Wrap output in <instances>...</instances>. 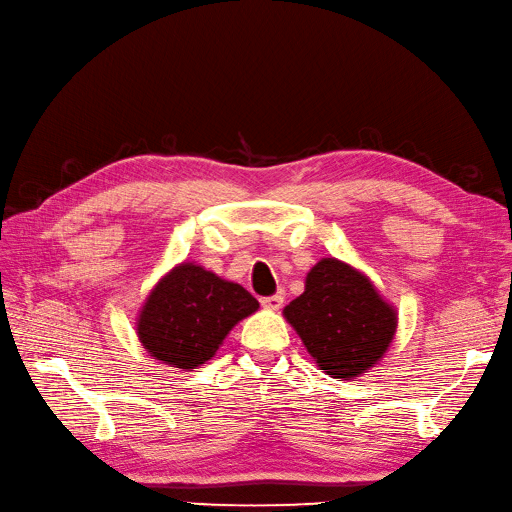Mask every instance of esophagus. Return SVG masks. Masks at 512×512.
<instances>
[{
  "label": "esophagus",
  "mask_w": 512,
  "mask_h": 512,
  "mask_svg": "<svg viewBox=\"0 0 512 512\" xmlns=\"http://www.w3.org/2000/svg\"><path fill=\"white\" fill-rule=\"evenodd\" d=\"M260 305L267 307V309H280L284 305V297H282V294H273V297H262Z\"/></svg>",
  "instance_id": "1"
}]
</instances>
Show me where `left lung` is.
<instances>
[{
  "label": "left lung",
  "instance_id": "1",
  "mask_svg": "<svg viewBox=\"0 0 512 512\" xmlns=\"http://www.w3.org/2000/svg\"><path fill=\"white\" fill-rule=\"evenodd\" d=\"M307 352L331 378H356L374 367L397 329L395 309L346 262L322 258L305 292L284 309Z\"/></svg>",
  "mask_w": 512,
  "mask_h": 512
}]
</instances>
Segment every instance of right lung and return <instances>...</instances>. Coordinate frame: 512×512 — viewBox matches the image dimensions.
Instances as JSON below:
<instances>
[{
  "instance_id": "right-lung-1",
  "label": "right lung",
  "mask_w": 512,
  "mask_h": 512,
  "mask_svg": "<svg viewBox=\"0 0 512 512\" xmlns=\"http://www.w3.org/2000/svg\"><path fill=\"white\" fill-rule=\"evenodd\" d=\"M256 309L258 301L243 286L183 262L151 290L136 331L158 361L196 369L211 359L228 331Z\"/></svg>"
}]
</instances>
